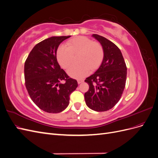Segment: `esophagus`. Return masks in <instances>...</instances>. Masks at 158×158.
Here are the masks:
<instances>
[{
	"label": "esophagus",
	"instance_id": "1",
	"mask_svg": "<svg viewBox=\"0 0 158 158\" xmlns=\"http://www.w3.org/2000/svg\"><path fill=\"white\" fill-rule=\"evenodd\" d=\"M83 81H84L83 80H81V79H80V80H78L77 82H78V84H81L82 82H83Z\"/></svg>",
	"mask_w": 158,
	"mask_h": 158
}]
</instances>
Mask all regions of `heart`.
Returning <instances> with one entry per match:
<instances>
[{
  "label": "heart",
  "instance_id": "obj_1",
  "mask_svg": "<svg viewBox=\"0 0 158 158\" xmlns=\"http://www.w3.org/2000/svg\"><path fill=\"white\" fill-rule=\"evenodd\" d=\"M79 53L77 61L80 63L68 70V74L76 79L83 78L90 73V69H97L103 60L104 51L102 45L84 36L70 40L66 46L61 45L56 52L57 60L62 67L68 69L73 60L74 55Z\"/></svg>",
  "mask_w": 158,
  "mask_h": 158
}]
</instances>
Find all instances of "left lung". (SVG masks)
<instances>
[{"label":"left lung","instance_id":"8db88e82","mask_svg":"<svg viewBox=\"0 0 158 158\" xmlns=\"http://www.w3.org/2000/svg\"><path fill=\"white\" fill-rule=\"evenodd\" d=\"M92 37L103 47L104 56L95 73L85 80L89 89L84 94L87 106L98 112L106 111L118 103L125 87L127 69L121 50L113 42L97 34Z\"/></svg>","mask_w":158,"mask_h":158}]
</instances>
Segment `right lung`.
I'll return each mask as SVG.
<instances>
[{"label": "right lung", "mask_w": 158, "mask_h": 158, "mask_svg": "<svg viewBox=\"0 0 158 158\" xmlns=\"http://www.w3.org/2000/svg\"><path fill=\"white\" fill-rule=\"evenodd\" d=\"M69 36L51 37L37 44L24 64L25 84L32 101L43 111L60 113L68 107L70 95L78 87L77 81L60 69L56 60L59 45ZM64 80V84L60 81Z\"/></svg>", "instance_id": "add662e5"}]
</instances>
